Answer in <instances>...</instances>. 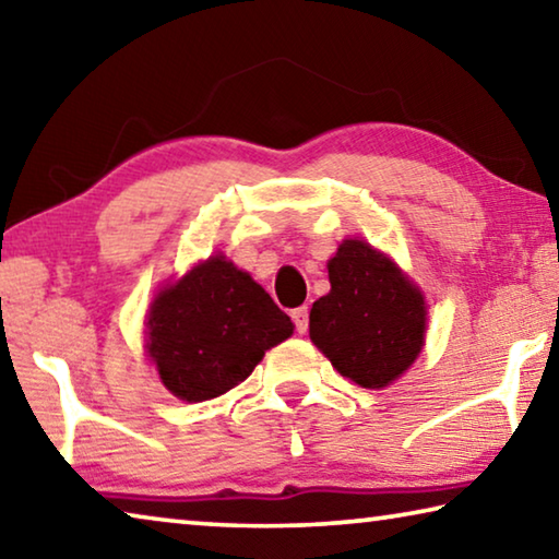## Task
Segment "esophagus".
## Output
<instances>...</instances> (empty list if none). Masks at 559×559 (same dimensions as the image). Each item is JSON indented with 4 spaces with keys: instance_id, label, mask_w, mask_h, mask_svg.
Returning a JSON list of instances; mask_svg holds the SVG:
<instances>
[{
    "instance_id": "34e87169",
    "label": "esophagus",
    "mask_w": 559,
    "mask_h": 559,
    "mask_svg": "<svg viewBox=\"0 0 559 559\" xmlns=\"http://www.w3.org/2000/svg\"><path fill=\"white\" fill-rule=\"evenodd\" d=\"M290 318H293V323H296V333H300V335L306 333V330H308V308L306 306L296 308L290 313Z\"/></svg>"
}]
</instances>
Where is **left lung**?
I'll list each match as a JSON object with an SVG mask.
<instances>
[{
    "instance_id": "1",
    "label": "left lung",
    "mask_w": 559,
    "mask_h": 559,
    "mask_svg": "<svg viewBox=\"0 0 559 559\" xmlns=\"http://www.w3.org/2000/svg\"><path fill=\"white\" fill-rule=\"evenodd\" d=\"M330 293L310 310V340L335 370L367 390L396 380L421 353L427 306L396 263L347 239L328 263Z\"/></svg>"
}]
</instances>
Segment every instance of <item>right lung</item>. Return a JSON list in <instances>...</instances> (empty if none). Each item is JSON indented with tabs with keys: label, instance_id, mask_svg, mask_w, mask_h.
I'll return each mask as SVG.
<instances>
[{
	"label": "right lung",
	"instance_id": "obj_1",
	"mask_svg": "<svg viewBox=\"0 0 559 559\" xmlns=\"http://www.w3.org/2000/svg\"><path fill=\"white\" fill-rule=\"evenodd\" d=\"M290 335V318L224 257L159 290L147 318V353L159 380L185 402L229 392Z\"/></svg>",
	"mask_w": 559,
	"mask_h": 559
}]
</instances>
